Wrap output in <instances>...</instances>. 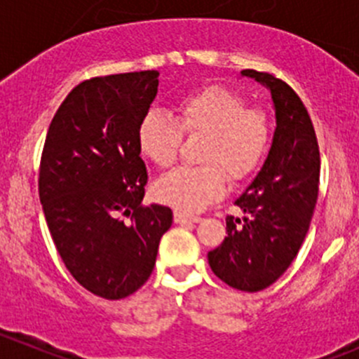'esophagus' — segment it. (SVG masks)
Returning <instances> with one entry per match:
<instances>
[{
    "mask_svg": "<svg viewBox=\"0 0 359 359\" xmlns=\"http://www.w3.org/2000/svg\"><path fill=\"white\" fill-rule=\"evenodd\" d=\"M173 219H175L177 224H184V222H200L201 221V217H198V215H191V214H186V212H180V210L173 212Z\"/></svg>",
    "mask_w": 359,
    "mask_h": 359,
    "instance_id": "obj_1",
    "label": "esophagus"
}]
</instances>
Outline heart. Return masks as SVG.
<instances>
[{
  "mask_svg": "<svg viewBox=\"0 0 359 359\" xmlns=\"http://www.w3.org/2000/svg\"><path fill=\"white\" fill-rule=\"evenodd\" d=\"M182 135L201 137L194 168L173 170L154 186L159 201L184 212H196L224 196L229 182L245 180L263 161L272 126L261 109L221 86H207L180 98L175 119L149 112L138 128L140 152L159 168L177 161Z\"/></svg>",
  "mask_w": 359,
  "mask_h": 359,
  "instance_id": "1",
  "label": "heart"
}]
</instances>
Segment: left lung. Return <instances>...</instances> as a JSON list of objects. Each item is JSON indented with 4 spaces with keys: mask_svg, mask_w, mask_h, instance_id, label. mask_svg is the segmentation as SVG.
I'll list each match as a JSON object with an SVG mask.
<instances>
[{
    "mask_svg": "<svg viewBox=\"0 0 359 359\" xmlns=\"http://www.w3.org/2000/svg\"><path fill=\"white\" fill-rule=\"evenodd\" d=\"M272 95L277 128L256 179L235 201L243 217H226L222 243L208 252L212 272L235 290L272 286L297 257L319 193V145L300 96L284 80L242 69Z\"/></svg>",
    "mask_w": 359,
    "mask_h": 359,
    "instance_id": "left-lung-1",
    "label": "left lung"
}]
</instances>
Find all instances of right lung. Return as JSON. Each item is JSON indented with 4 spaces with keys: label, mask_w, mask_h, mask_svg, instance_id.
I'll return each instance as SVG.
<instances>
[{
    "label": "right lung",
    "mask_w": 359,
    "mask_h": 359,
    "mask_svg": "<svg viewBox=\"0 0 359 359\" xmlns=\"http://www.w3.org/2000/svg\"><path fill=\"white\" fill-rule=\"evenodd\" d=\"M158 76L147 69L80 82L55 112L41 152L38 193L55 249L73 279L105 300L147 283L173 221L168 207L142 205L147 168L138 128Z\"/></svg>",
    "instance_id": "right-lung-1"
}]
</instances>
